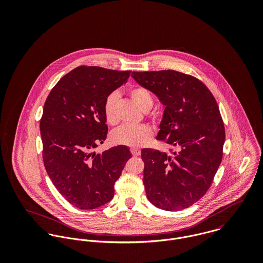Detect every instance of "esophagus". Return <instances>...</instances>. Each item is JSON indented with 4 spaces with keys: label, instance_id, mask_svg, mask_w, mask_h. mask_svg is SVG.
Segmentation results:
<instances>
[{
    "label": "esophagus",
    "instance_id": "34e87169",
    "mask_svg": "<svg viewBox=\"0 0 263 263\" xmlns=\"http://www.w3.org/2000/svg\"><path fill=\"white\" fill-rule=\"evenodd\" d=\"M130 153L133 154V156H135V157H138V156H140L141 155V151L139 150V149H130Z\"/></svg>",
    "mask_w": 263,
    "mask_h": 263
}]
</instances>
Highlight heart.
<instances>
[{
  "label": "heart",
  "mask_w": 263,
  "mask_h": 263,
  "mask_svg": "<svg viewBox=\"0 0 263 263\" xmlns=\"http://www.w3.org/2000/svg\"><path fill=\"white\" fill-rule=\"evenodd\" d=\"M129 96L143 111H149L154 104V99L150 91L142 86L133 87L129 90ZM117 100L118 95L116 93H111L107 96L104 102V116L106 121L111 125H115L118 122V117L116 113ZM152 135V128L146 124H125L113 132L112 139L116 144L124 145L132 148H140L149 142Z\"/></svg>",
  "instance_id": "1"
}]
</instances>
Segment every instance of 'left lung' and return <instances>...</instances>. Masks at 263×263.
<instances>
[{"mask_svg": "<svg viewBox=\"0 0 263 263\" xmlns=\"http://www.w3.org/2000/svg\"><path fill=\"white\" fill-rule=\"evenodd\" d=\"M132 77L165 106L157 140L177 149L142 150L147 197L165 211L189 208L209 190L222 162L225 126L218 103L192 76L165 70Z\"/></svg>", "mask_w": 263, "mask_h": 263, "instance_id": "obj_1", "label": "left lung"}]
</instances>
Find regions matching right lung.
<instances>
[{"instance_id": "right-lung-1", "label": "right lung", "mask_w": 263, "mask_h": 263, "mask_svg": "<svg viewBox=\"0 0 263 263\" xmlns=\"http://www.w3.org/2000/svg\"><path fill=\"white\" fill-rule=\"evenodd\" d=\"M129 74L81 66L64 76L45 100L40 119L44 167L59 192L78 209L93 210L110 201L114 183L132 158L122 145L94 151L108 133L105 99Z\"/></svg>"}]
</instances>
